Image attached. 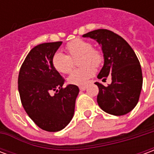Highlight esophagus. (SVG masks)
<instances>
[{
    "label": "esophagus",
    "instance_id": "1",
    "mask_svg": "<svg viewBox=\"0 0 154 154\" xmlns=\"http://www.w3.org/2000/svg\"><path fill=\"white\" fill-rule=\"evenodd\" d=\"M79 89H80V91H85L87 89V87L86 86H82V87H79Z\"/></svg>",
    "mask_w": 154,
    "mask_h": 154
}]
</instances>
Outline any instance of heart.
Returning a JSON list of instances; mask_svg holds the SVG:
<instances>
[{"label":"heart","instance_id":"b5f03b06","mask_svg":"<svg viewBox=\"0 0 154 154\" xmlns=\"http://www.w3.org/2000/svg\"><path fill=\"white\" fill-rule=\"evenodd\" d=\"M68 55L57 52L52 57L54 69L61 73H68L73 67V60H78L80 68L75 69L67 77L68 83L83 86L96 73L95 67H99L103 62V55L94 48L91 43L82 38H76L66 46Z\"/></svg>","mask_w":154,"mask_h":154}]
</instances>
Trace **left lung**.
Wrapping results in <instances>:
<instances>
[{"instance_id": "8db88e82", "label": "left lung", "mask_w": 154, "mask_h": 154, "mask_svg": "<svg viewBox=\"0 0 154 154\" xmlns=\"http://www.w3.org/2000/svg\"><path fill=\"white\" fill-rule=\"evenodd\" d=\"M100 44L104 65L97 78L112 82L108 86L95 82L99 88L97 103L100 109L113 116L130 112L138 103L143 86L141 66L135 53L119 35L108 29H96L82 35Z\"/></svg>"}]
</instances>
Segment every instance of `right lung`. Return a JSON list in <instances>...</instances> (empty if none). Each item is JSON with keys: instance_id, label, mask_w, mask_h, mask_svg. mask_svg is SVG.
Instances as JSON below:
<instances>
[{"instance_id": "1", "label": "right lung", "mask_w": 154, "mask_h": 154, "mask_svg": "<svg viewBox=\"0 0 154 154\" xmlns=\"http://www.w3.org/2000/svg\"><path fill=\"white\" fill-rule=\"evenodd\" d=\"M63 42L38 44L25 57L19 72L18 89L22 106L29 118L48 132H57L70 123L79 88L69 84L54 69L52 57ZM52 91H56L54 96Z\"/></svg>"}]
</instances>
